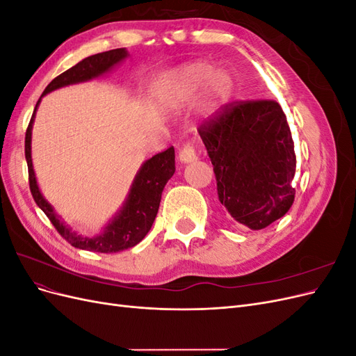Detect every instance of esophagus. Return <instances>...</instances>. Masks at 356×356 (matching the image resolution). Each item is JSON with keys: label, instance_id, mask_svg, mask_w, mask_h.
Segmentation results:
<instances>
[{"label": "esophagus", "instance_id": "1", "mask_svg": "<svg viewBox=\"0 0 356 356\" xmlns=\"http://www.w3.org/2000/svg\"><path fill=\"white\" fill-rule=\"evenodd\" d=\"M179 160H181V163H191V161L197 160V154L195 152V148L186 144L179 149Z\"/></svg>", "mask_w": 356, "mask_h": 356}]
</instances>
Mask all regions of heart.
Returning a JSON list of instances; mask_svg holds the SVG:
<instances>
[{
    "label": "heart",
    "instance_id": "1",
    "mask_svg": "<svg viewBox=\"0 0 356 356\" xmlns=\"http://www.w3.org/2000/svg\"><path fill=\"white\" fill-rule=\"evenodd\" d=\"M202 89L204 114L208 118H213L232 95L233 79L230 72L224 68H213L204 60L190 62L172 77L166 98L172 106L179 108L195 101Z\"/></svg>",
    "mask_w": 356,
    "mask_h": 356
}]
</instances>
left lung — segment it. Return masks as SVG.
I'll use <instances>...</instances> for the list:
<instances>
[{"mask_svg":"<svg viewBox=\"0 0 356 356\" xmlns=\"http://www.w3.org/2000/svg\"><path fill=\"white\" fill-rule=\"evenodd\" d=\"M213 165L218 199L232 217L261 230L294 202V141L276 101H246L224 110L199 129Z\"/></svg>","mask_w":356,"mask_h":356,"instance_id":"8db88e82","label":"left lung"}]
</instances>
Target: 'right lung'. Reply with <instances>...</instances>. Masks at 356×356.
I'll use <instances>...</instances> for the list:
<instances>
[{
  "label": "right lung",
  "mask_w": 356,
  "mask_h": 356,
  "mask_svg": "<svg viewBox=\"0 0 356 356\" xmlns=\"http://www.w3.org/2000/svg\"><path fill=\"white\" fill-rule=\"evenodd\" d=\"M127 56L129 53L126 49H114L86 58L80 60L77 65H74L72 68L58 75L55 80H51L44 92H42L41 98L53 90L65 88V86L90 81L93 79L101 77V75L108 74ZM41 98L35 105V110L31 117L25 136V157L29 172V188L38 208L47 215L62 238L70 242L72 246L79 248V250L111 254L135 246L145 238V234L152 229L159 211L161 191H163L170 177L175 174L174 147H170L166 152L159 153L144 161L136 172L131 190H129L122 208L117 211V213L108 221V224L105 225L99 234L93 236V238L79 234L62 220V217H59L51 204L41 195V190L37 184L34 166H32L31 139L32 124H34L35 113L41 102Z\"/></svg>",
  "instance_id": "right-lung-1"
}]
</instances>
